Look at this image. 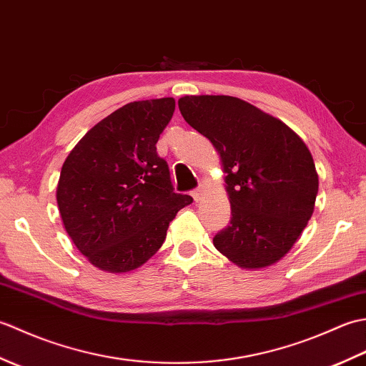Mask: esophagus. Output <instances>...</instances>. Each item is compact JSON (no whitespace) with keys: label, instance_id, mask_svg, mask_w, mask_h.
I'll list each match as a JSON object with an SVG mask.
<instances>
[{"label":"esophagus","instance_id":"obj_1","mask_svg":"<svg viewBox=\"0 0 366 366\" xmlns=\"http://www.w3.org/2000/svg\"><path fill=\"white\" fill-rule=\"evenodd\" d=\"M203 193H204V187H203V185H201V187H198L197 190L192 192V197L198 203V201H201V198H203Z\"/></svg>","mask_w":366,"mask_h":366}]
</instances>
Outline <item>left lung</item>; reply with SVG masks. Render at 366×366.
Masks as SVG:
<instances>
[{
    "mask_svg": "<svg viewBox=\"0 0 366 366\" xmlns=\"http://www.w3.org/2000/svg\"><path fill=\"white\" fill-rule=\"evenodd\" d=\"M179 110L220 155L229 227L214 237L242 269H266L290 253L315 211L320 177L312 152L275 116L231 96H184Z\"/></svg>",
    "mask_w": 366,
    "mask_h": 366,
    "instance_id": "obj_1",
    "label": "left lung"
}]
</instances>
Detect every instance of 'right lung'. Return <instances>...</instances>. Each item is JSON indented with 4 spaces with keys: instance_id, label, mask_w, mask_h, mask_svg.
I'll return each instance as SVG.
<instances>
[{
    "instance_id": "1",
    "label": "right lung",
    "mask_w": 366,
    "mask_h": 366,
    "mask_svg": "<svg viewBox=\"0 0 366 366\" xmlns=\"http://www.w3.org/2000/svg\"><path fill=\"white\" fill-rule=\"evenodd\" d=\"M173 97L130 102L99 121L75 144L56 187L64 229L92 266L127 274L165 242L169 222L193 198L173 192L159 137Z\"/></svg>"
}]
</instances>
